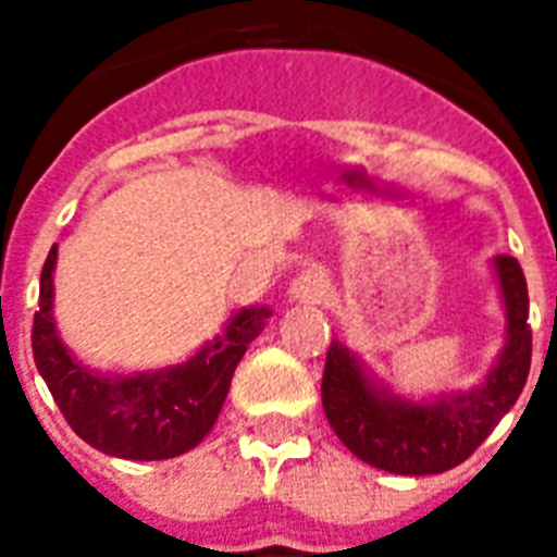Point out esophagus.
Returning a JSON list of instances; mask_svg holds the SVG:
<instances>
[{
	"label": "esophagus",
	"instance_id": "obj_1",
	"mask_svg": "<svg viewBox=\"0 0 557 557\" xmlns=\"http://www.w3.org/2000/svg\"><path fill=\"white\" fill-rule=\"evenodd\" d=\"M325 294V278L320 270H302L290 282V299L294 302H320Z\"/></svg>",
	"mask_w": 557,
	"mask_h": 557
}]
</instances>
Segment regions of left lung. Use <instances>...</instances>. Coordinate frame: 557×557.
Returning a JSON list of instances; mask_svg holds the SVG:
<instances>
[{"instance_id":"8db88e82","label":"left lung","mask_w":557,"mask_h":557,"mask_svg":"<svg viewBox=\"0 0 557 557\" xmlns=\"http://www.w3.org/2000/svg\"><path fill=\"white\" fill-rule=\"evenodd\" d=\"M508 311V343L487 382L437 403H405L373 387L349 349L332 343L323 370V411L343 446L361 461L396 475H434L470 458L520 399L532 367L529 287L520 261L496 258Z\"/></svg>"}]
</instances>
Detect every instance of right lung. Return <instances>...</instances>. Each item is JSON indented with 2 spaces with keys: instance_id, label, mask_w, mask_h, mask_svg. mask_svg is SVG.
Wrapping results in <instances>:
<instances>
[{
  "instance_id": "obj_1",
  "label": "right lung",
  "mask_w": 557,
  "mask_h": 557,
  "mask_svg": "<svg viewBox=\"0 0 557 557\" xmlns=\"http://www.w3.org/2000/svg\"><path fill=\"white\" fill-rule=\"evenodd\" d=\"M58 246L40 273L32 352L46 387L78 437L104 455L125 461H164L194 449L214 429L232 375L246 346L263 332L270 308H244L223 337L190 361L161 373L104 375L87 370L66 352L52 320V270Z\"/></svg>"
}]
</instances>
